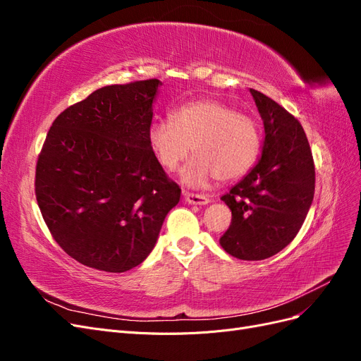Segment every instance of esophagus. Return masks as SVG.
<instances>
[{
  "instance_id": "34e87169",
  "label": "esophagus",
  "mask_w": 361,
  "mask_h": 361,
  "mask_svg": "<svg viewBox=\"0 0 361 361\" xmlns=\"http://www.w3.org/2000/svg\"><path fill=\"white\" fill-rule=\"evenodd\" d=\"M183 199H185V202L190 203V204H199V206H203V204H207V203H209V197H207V195H203V194L183 192Z\"/></svg>"
}]
</instances>
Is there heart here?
I'll use <instances>...</instances> for the list:
<instances>
[{"instance_id": "obj_1", "label": "heart", "mask_w": 361, "mask_h": 361, "mask_svg": "<svg viewBox=\"0 0 361 361\" xmlns=\"http://www.w3.org/2000/svg\"><path fill=\"white\" fill-rule=\"evenodd\" d=\"M147 140L155 158L169 171L176 170L192 147L195 157L180 171V179L195 188L204 187L214 178H241L260 150L256 120L218 99L183 104L170 118L152 123Z\"/></svg>"}]
</instances>
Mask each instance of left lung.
<instances>
[{
  "mask_svg": "<svg viewBox=\"0 0 361 361\" xmlns=\"http://www.w3.org/2000/svg\"><path fill=\"white\" fill-rule=\"evenodd\" d=\"M264 120L262 157L247 176L224 194L232 224L220 238L228 255L262 260L297 236L314 194V164L300 122L267 94L250 89Z\"/></svg>",
  "mask_w": 361,
  "mask_h": 361,
  "instance_id": "obj_1",
  "label": "left lung"
}]
</instances>
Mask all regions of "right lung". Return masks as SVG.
<instances>
[{"label":"right lung","instance_id":"obj_1","mask_svg":"<svg viewBox=\"0 0 361 361\" xmlns=\"http://www.w3.org/2000/svg\"><path fill=\"white\" fill-rule=\"evenodd\" d=\"M159 80L106 85L66 108L36 166V199L52 238L80 264L106 272L140 265L154 250L180 188L147 133Z\"/></svg>","mask_w":361,"mask_h":361}]
</instances>
